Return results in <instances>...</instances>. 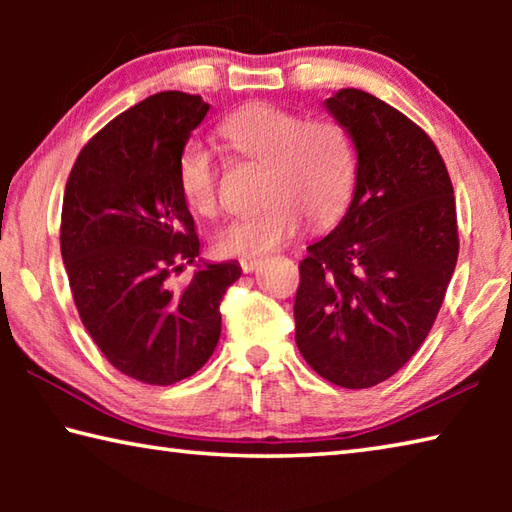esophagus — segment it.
Listing matches in <instances>:
<instances>
[{"label": "esophagus", "instance_id": "34e87169", "mask_svg": "<svg viewBox=\"0 0 512 512\" xmlns=\"http://www.w3.org/2000/svg\"><path fill=\"white\" fill-rule=\"evenodd\" d=\"M259 264H262V259H257V257H244V259H241V262H239L241 271H244V273H253Z\"/></svg>", "mask_w": 512, "mask_h": 512}]
</instances>
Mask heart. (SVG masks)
I'll return each instance as SVG.
<instances>
[{
    "label": "heart",
    "instance_id": "1",
    "mask_svg": "<svg viewBox=\"0 0 512 512\" xmlns=\"http://www.w3.org/2000/svg\"><path fill=\"white\" fill-rule=\"evenodd\" d=\"M221 135L239 158L264 164L262 203L214 232L223 257H253L282 246L307 221L329 228L348 210L357 183V151L348 128L336 119H307L302 112L255 103L221 124ZM178 189L189 210L214 216L221 207L219 167L201 142L178 155Z\"/></svg>",
    "mask_w": 512,
    "mask_h": 512
}]
</instances>
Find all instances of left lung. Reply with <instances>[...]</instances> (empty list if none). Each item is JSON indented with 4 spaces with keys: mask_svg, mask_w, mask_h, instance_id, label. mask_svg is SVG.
Listing matches in <instances>:
<instances>
[{
    "mask_svg": "<svg viewBox=\"0 0 512 512\" xmlns=\"http://www.w3.org/2000/svg\"><path fill=\"white\" fill-rule=\"evenodd\" d=\"M357 149L341 223L300 262L296 343L320 377L370 388L427 339L458 259L454 187L431 137L372 94L325 101Z\"/></svg>",
    "mask_w": 512,
    "mask_h": 512,
    "instance_id": "1",
    "label": "left lung"
}]
</instances>
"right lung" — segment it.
Masks as SVG:
<instances>
[{
  "label": "right lung",
  "instance_id": "add662e5",
  "mask_svg": "<svg viewBox=\"0 0 512 512\" xmlns=\"http://www.w3.org/2000/svg\"><path fill=\"white\" fill-rule=\"evenodd\" d=\"M207 110L198 94H153L83 146L65 185L60 253L74 305L103 357L151 386L205 366L241 275L237 262L205 264L185 287L171 284L201 250L176 171Z\"/></svg>",
  "mask_w": 512,
  "mask_h": 512
}]
</instances>
